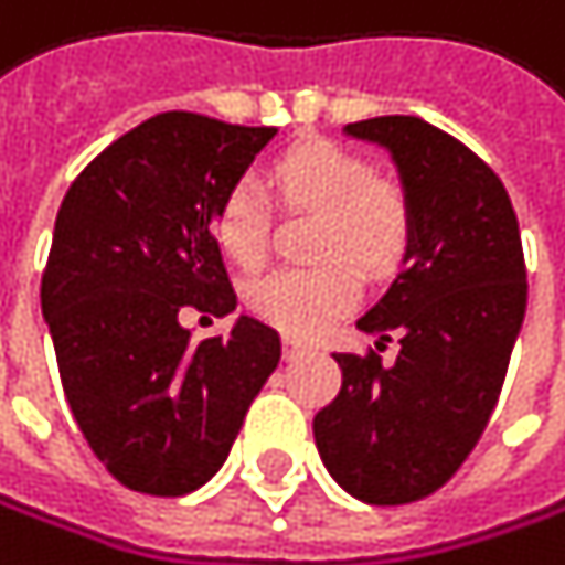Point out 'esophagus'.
<instances>
[{
  "label": "esophagus",
  "instance_id": "34e87169",
  "mask_svg": "<svg viewBox=\"0 0 565 565\" xmlns=\"http://www.w3.org/2000/svg\"><path fill=\"white\" fill-rule=\"evenodd\" d=\"M308 349H311V345H308V342H301V339H291V335L285 339V359H298V355H301V352H308Z\"/></svg>",
  "mask_w": 565,
  "mask_h": 565
}]
</instances>
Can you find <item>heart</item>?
<instances>
[{"label":"heart","instance_id":"b5f03b06","mask_svg":"<svg viewBox=\"0 0 565 565\" xmlns=\"http://www.w3.org/2000/svg\"><path fill=\"white\" fill-rule=\"evenodd\" d=\"M270 189L280 206L321 213L318 257L332 260L311 270L285 267L250 285V308L285 335L311 339L335 321L359 295L362 274H386L409 233L399 192L376 179L373 166L352 148L311 138L280 151L270 169ZM274 203L254 179L233 182L213 213L216 247L241 267H257L267 254ZM345 259H352L345 265Z\"/></svg>","mask_w":565,"mask_h":565}]
</instances>
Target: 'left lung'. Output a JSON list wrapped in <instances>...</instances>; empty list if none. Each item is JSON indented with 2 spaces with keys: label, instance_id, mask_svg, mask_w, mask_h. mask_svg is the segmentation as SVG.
Returning a JSON list of instances; mask_svg holds the SVG:
<instances>
[{
  "label": "left lung",
  "instance_id": "obj_1",
  "mask_svg": "<svg viewBox=\"0 0 565 565\" xmlns=\"http://www.w3.org/2000/svg\"><path fill=\"white\" fill-rule=\"evenodd\" d=\"M345 135L386 148L403 182V270L355 321L399 355L335 352L342 390L315 414V444L352 498L406 505L447 484L488 427L525 318L522 236L502 179L447 131L386 115Z\"/></svg>",
  "mask_w": 565,
  "mask_h": 565
}]
</instances>
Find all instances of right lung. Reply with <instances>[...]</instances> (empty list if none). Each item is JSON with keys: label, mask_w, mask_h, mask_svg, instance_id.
Segmentation results:
<instances>
[{"label": "right lung", "mask_w": 565, "mask_h": 565, "mask_svg": "<svg viewBox=\"0 0 565 565\" xmlns=\"http://www.w3.org/2000/svg\"><path fill=\"white\" fill-rule=\"evenodd\" d=\"M274 135L166 111L107 145L60 203L40 305L71 414L131 491L203 488L280 362L257 318L203 342L179 324L185 308H236L213 213Z\"/></svg>", "instance_id": "add662e5"}]
</instances>
